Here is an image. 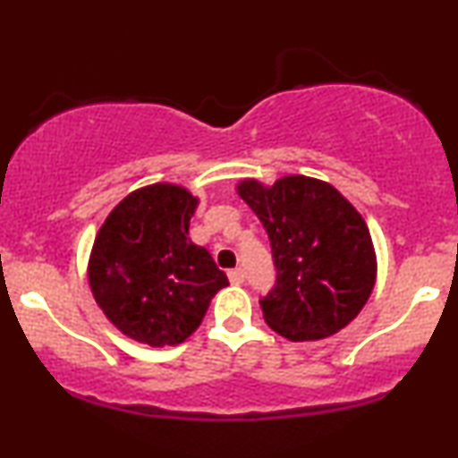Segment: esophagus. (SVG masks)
<instances>
[{"instance_id": "34e87169", "label": "esophagus", "mask_w": 458, "mask_h": 458, "mask_svg": "<svg viewBox=\"0 0 458 458\" xmlns=\"http://www.w3.org/2000/svg\"><path fill=\"white\" fill-rule=\"evenodd\" d=\"M228 277H230V282L239 286V284L245 282V271L243 269H230L228 271Z\"/></svg>"}]
</instances>
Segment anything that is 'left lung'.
Segmentation results:
<instances>
[{"mask_svg": "<svg viewBox=\"0 0 458 458\" xmlns=\"http://www.w3.org/2000/svg\"><path fill=\"white\" fill-rule=\"evenodd\" d=\"M236 191L271 241L276 284L260 297L267 325L293 343L338 334L375 288V250L361 215L308 176H284L273 187L243 181Z\"/></svg>", "mask_w": 458, "mask_h": 458, "instance_id": "left-lung-1", "label": "left lung"}]
</instances>
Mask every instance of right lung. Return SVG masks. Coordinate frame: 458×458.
<instances>
[{"label": "right lung", "mask_w": 458, "mask_h": 458, "mask_svg": "<svg viewBox=\"0 0 458 458\" xmlns=\"http://www.w3.org/2000/svg\"><path fill=\"white\" fill-rule=\"evenodd\" d=\"M196 208L187 189L159 182L124 198L98 230L88 271L92 295L138 343H185L215 293L228 286L207 247L189 239Z\"/></svg>", "instance_id": "obj_1"}]
</instances>
